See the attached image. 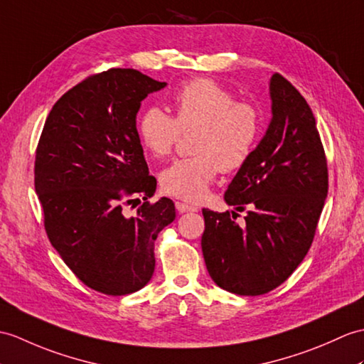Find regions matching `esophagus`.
Instances as JSON below:
<instances>
[{"label": "esophagus", "instance_id": "1", "mask_svg": "<svg viewBox=\"0 0 364 364\" xmlns=\"http://www.w3.org/2000/svg\"><path fill=\"white\" fill-rule=\"evenodd\" d=\"M175 208L180 214H183V213H197V210H198V208L191 206V205H188V203H181V201H175Z\"/></svg>", "mask_w": 364, "mask_h": 364}]
</instances>
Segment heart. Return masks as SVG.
<instances>
[{
    "instance_id": "1",
    "label": "heart",
    "mask_w": 364,
    "mask_h": 364,
    "mask_svg": "<svg viewBox=\"0 0 364 364\" xmlns=\"http://www.w3.org/2000/svg\"><path fill=\"white\" fill-rule=\"evenodd\" d=\"M173 116L159 107L141 113L138 136L151 156L171 155L183 133L192 134L196 155L176 159L161 173L166 193L188 201L205 198L218 172H235L247 164L262 136L260 108L213 79L184 82L171 97Z\"/></svg>"
}]
</instances>
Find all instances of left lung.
Here are the masks:
<instances>
[{"label": "left lung", "instance_id": "1", "mask_svg": "<svg viewBox=\"0 0 364 364\" xmlns=\"http://www.w3.org/2000/svg\"><path fill=\"white\" fill-rule=\"evenodd\" d=\"M273 119L225 192L237 213L203 209V257L213 281L242 296L284 284L307 256L328 191L326 151L307 100L274 73ZM240 217V215H239Z\"/></svg>", "mask_w": 364, "mask_h": 364}]
</instances>
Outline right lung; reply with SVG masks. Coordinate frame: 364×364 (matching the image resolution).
Wrapping results in <instances>:
<instances>
[{
	"mask_svg": "<svg viewBox=\"0 0 364 364\" xmlns=\"http://www.w3.org/2000/svg\"><path fill=\"white\" fill-rule=\"evenodd\" d=\"M164 87L132 68L91 74L54 104L37 144L33 186L48 239L79 281L108 296L150 281L158 232L175 220L171 198L149 201L156 178L136 130L141 100Z\"/></svg>",
	"mask_w": 364,
	"mask_h": 364,
	"instance_id": "right-lung-1",
	"label": "right lung"
}]
</instances>
